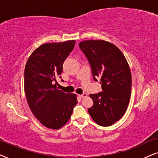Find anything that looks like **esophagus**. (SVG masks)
I'll return each instance as SVG.
<instances>
[{"mask_svg":"<svg viewBox=\"0 0 158 158\" xmlns=\"http://www.w3.org/2000/svg\"><path fill=\"white\" fill-rule=\"evenodd\" d=\"M87 96V94H86V93H83V94H80V95H79V98H86V97Z\"/></svg>","mask_w":158,"mask_h":158,"instance_id":"obj_1","label":"esophagus"}]
</instances>
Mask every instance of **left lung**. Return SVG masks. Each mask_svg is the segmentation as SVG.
<instances>
[{"label": "left lung", "instance_id": "left-lung-1", "mask_svg": "<svg viewBox=\"0 0 158 158\" xmlns=\"http://www.w3.org/2000/svg\"><path fill=\"white\" fill-rule=\"evenodd\" d=\"M79 48L90 65L93 79H100L102 92L90 94L93 106L88 112L99 125L109 127L124 114L131 96V75L121 50L104 40H85Z\"/></svg>", "mask_w": 158, "mask_h": 158}]
</instances>
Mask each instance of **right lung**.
Masks as SVG:
<instances>
[{
	"mask_svg": "<svg viewBox=\"0 0 158 158\" xmlns=\"http://www.w3.org/2000/svg\"><path fill=\"white\" fill-rule=\"evenodd\" d=\"M75 43L69 40L43 44L31 53L25 66L24 92L29 108L49 129L64 127L77 104L76 94L65 93L55 84L56 78H61L63 64Z\"/></svg>",
	"mask_w": 158,
	"mask_h": 158,
	"instance_id": "right-lung-1",
	"label": "right lung"
}]
</instances>
